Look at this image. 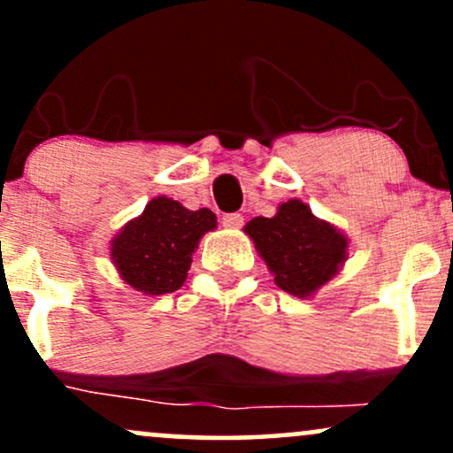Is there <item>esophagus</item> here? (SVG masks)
Returning a JSON list of instances; mask_svg holds the SVG:
<instances>
[{
  "instance_id": "obj_1",
  "label": "esophagus",
  "mask_w": 453,
  "mask_h": 453,
  "mask_svg": "<svg viewBox=\"0 0 453 453\" xmlns=\"http://www.w3.org/2000/svg\"><path fill=\"white\" fill-rule=\"evenodd\" d=\"M221 221H223V226L234 227V230H236V227H241L242 223H244L241 212H227V215L221 217Z\"/></svg>"
}]
</instances>
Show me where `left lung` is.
Listing matches in <instances>:
<instances>
[{
	"label": "left lung",
	"instance_id": "left-lung-1",
	"mask_svg": "<svg viewBox=\"0 0 453 453\" xmlns=\"http://www.w3.org/2000/svg\"><path fill=\"white\" fill-rule=\"evenodd\" d=\"M244 232L253 238L279 288L292 296L313 294L347 257V238L330 223L315 219L300 200L283 202L270 219L256 217Z\"/></svg>",
	"mask_w": 453,
	"mask_h": 453
}]
</instances>
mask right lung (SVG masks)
I'll return each mask as SVG.
<instances>
[{
	"label": "right lung",
	"mask_w": 453,
	"mask_h": 453,
	"mask_svg": "<svg viewBox=\"0 0 453 453\" xmlns=\"http://www.w3.org/2000/svg\"><path fill=\"white\" fill-rule=\"evenodd\" d=\"M215 226L217 217L209 209L187 211L170 197H155L114 238L112 259L123 280L138 292H176L185 283L197 241Z\"/></svg>",
	"instance_id": "add662e5"
}]
</instances>
